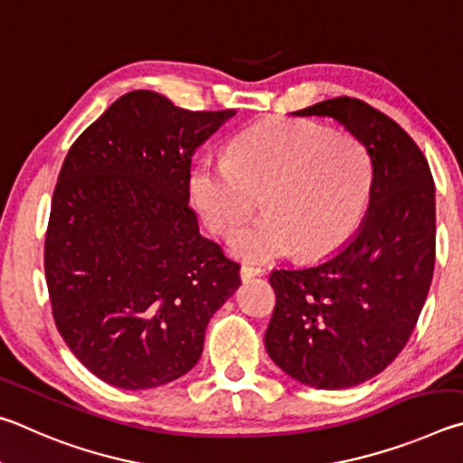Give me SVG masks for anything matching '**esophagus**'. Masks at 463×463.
<instances>
[{
    "label": "esophagus",
    "instance_id": "34e87169",
    "mask_svg": "<svg viewBox=\"0 0 463 463\" xmlns=\"http://www.w3.org/2000/svg\"><path fill=\"white\" fill-rule=\"evenodd\" d=\"M264 270L262 269H258V266H250V264H244L240 269V277H241V280H250V279H254V277H260Z\"/></svg>",
    "mask_w": 463,
    "mask_h": 463
}]
</instances>
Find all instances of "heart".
<instances>
[{
	"label": "heart",
	"instance_id": "b5f03b06",
	"mask_svg": "<svg viewBox=\"0 0 463 463\" xmlns=\"http://www.w3.org/2000/svg\"><path fill=\"white\" fill-rule=\"evenodd\" d=\"M372 191L368 152L355 137L311 121H264L240 134L230 160L205 158L189 178L193 207L219 236L240 227L232 252L252 262L326 256L358 230Z\"/></svg>",
	"mask_w": 463,
	"mask_h": 463
}]
</instances>
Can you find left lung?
Returning a JSON list of instances; mask_svg holds the SVG:
<instances>
[{
	"label": "left lung",
	"instance_id": "obj_1",
	"mask_svg": "<svg viewBox=\"0 0 463 463\" xmlns=\"http://www.w3.org/2000/svg\"><path fill=\"white\" fill-rule=\"evenodd\" d=\"M290 116L335 119L372 165L358 232L326 260L270 274V360L297 383L339 391L380 374L417 326L435 269V184L411 136L368 103L337 97Z\"/></svg>",
	"mask_w": 463,
	"mask_h": 463
}]
</instances>
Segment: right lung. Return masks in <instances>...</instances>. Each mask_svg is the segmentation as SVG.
<instances>
[{
  "mask_svg": "<svg viewBox=\"0 0 463 463\" xmlns=\"http://www.w3.org/2000/svg\"><path fill=\"white\" fill-rule=\"evenodd\" d=\"M154 91L119 97L71 146L52 194L44 272L69 350L97 378L146 391L199 362L240 264L199 233L191 158L227 119Z\"/></svg>",
  "mask_w": 463,
  "mask_h": 463,
  "instance_id": "1",
  "label": "right lung"
}]
</instances>
